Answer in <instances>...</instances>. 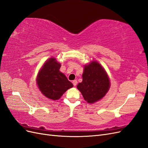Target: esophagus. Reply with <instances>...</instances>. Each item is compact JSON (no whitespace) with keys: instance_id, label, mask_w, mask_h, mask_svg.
Returning <instances> with one entry per match:
<instances>
[{"instance_id":"obj_1","label":"esophagus","mask_w":148,"mask_h":148,"mask_svg":"<svg viewBox=\"0 0 148 148\" xmlns=\"http://www.w3.org/2000/svg\"><path fill=\"white\" fill-rule=\"evenodd\" d=\"M73 85L74 86H75L77 85V81H76V80H74V81H73Z\"/></svg>"}]
</instances>
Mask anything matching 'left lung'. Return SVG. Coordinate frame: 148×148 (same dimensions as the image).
<instances>
[{
	"label": "left lung",
	"mask_w": 148,
	"mask_h": 148,
	"mask_svg": "<svg viewBox=\"0 0 148 148\" xmlns=\"http://www.w3.org/2000/svg\"><path fill=\"white\" fill-rule=\"evenodd\" d=\"M110 87L107 72L98 62L92 61L84 66L82 82L79 83L77 87L87 103H93L102 99Z\"/></svg>",
	"instance_id": "obj_1"
}]
</instances>
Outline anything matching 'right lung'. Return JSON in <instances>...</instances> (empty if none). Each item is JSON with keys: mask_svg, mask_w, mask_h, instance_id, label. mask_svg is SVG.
<instances>
[{"mask_svg": "<svg viewBox=\"0 0 148 148\" xmlns=\"http://www.w3.org/2000/svg\"><path fill=\"white\" fill-rule=\"evenodd\" d=\"M61 66L56 58H51L45 62L37 75L36 84L40 92L53 100L60 99L67 89L73 87L60 71Z\"/></svg>", "mask_w": 148, "mask_h": 148, "instance_id": "right-lung-1", "label": "right lung"}]
</instances>
